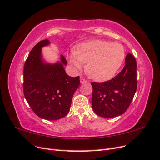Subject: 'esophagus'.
I'll return each instance as SVG.
<instances>
[{"instance_id":"34e87169","label":"esophagus","mask_w":160,"mask_h":160,"mask_svg":"<svg viewBox=\"0 0 160 160\" xmlns=\"http://www.w3.org/2000/svg\"><path fill=\"white\" fill-rule=\"evenodd\" d=\"M80 83L81 84H83V83H84V82H87V80L84 78H83V77H80Z\"/></svg>"}]
</instances>
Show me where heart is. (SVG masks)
Here are the masks:
<instances>
[{"label":"heart","instance_id":"obj_1","mask_svg":"<svg viewBox=\"0 0 160 160\" xmlns=\"http://www.w3.org/2000/svg\"><path fill=\"white\" fill-rule=\"evenodd\" d=\"M126 57L123 46L110 41L95 40L77 45L69 56L70 63L80 68L86 62V71L98 82L109 80L120 68Z\"/></svg>","mask_w":160,"mask_h":160}]
</instances>
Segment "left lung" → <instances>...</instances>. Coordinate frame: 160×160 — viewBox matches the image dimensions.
<instances>
[{
	"mask_svg": "<svg viewBox=\"0 0 160 160\" xmlns=\"http://www.w3.org/2000/svg\"><path fill=\"white\" fill-rule=\"evenodd\" d=\"M136 67L134 56L128 54L124 67L114 78L100 83L92 82V106L98 116L112 118L126 111L137 89Z\"/></svg>",
	"mask_w": 160,
	"mask_h": 160,
	"instance_id": "obj_1",
	"label": "left lung"
}]
</instances>
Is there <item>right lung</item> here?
<instances>
[{
	"label": "right lung",
	"instance_id": "add662e5",
	"mask_svg": "<svg viewBox=\"0 0 160 160\" xmlns=\"http://www.w3.org/2000/svg\"><path fill=\"white\" fill-rule=\"evenodd\" d=\"M48 40L36 44L24 66V95L29 106L38 117L56 120L68 114L75 91L80 85V77H70L64 66L67 61L62 55L54 64L44 61L42 48Z\"/></svg>",
	"mask_w": 160,
	"mask_h": 160
}]
</instances>
